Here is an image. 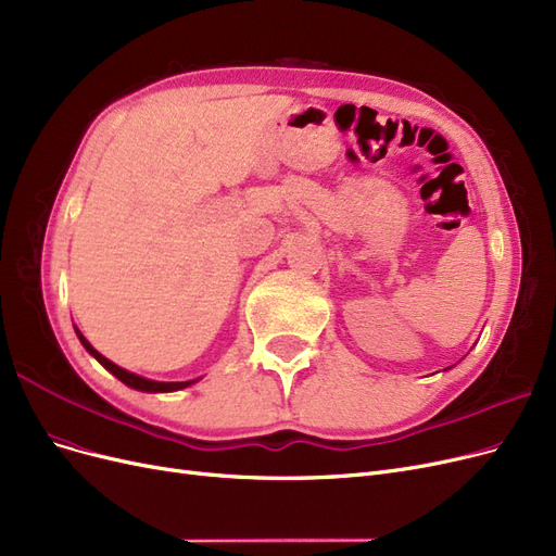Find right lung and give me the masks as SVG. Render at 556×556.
<instances>
[{
    "label": "right lung",
    "mask_w": 556,
    "mask_h": 556,
    "mask_svg": "<svg viewBox=\"0 0 556 556\" xmlns=\"http://www.w3.org/2000/svg\"><path fill=\"white\" fill-rule=\"evenodd\" d=\"M75 332H77V337H79V341H81V345L87 348L89 351V355H93L102 366L108 368L110 374H114L123 384H128V387H132V389H139V392H178V389H185V387H190L192 382H197V380H188V382H157V380H149V378H141V376H137V374H130V371H126V368H121V366H116L114 362H110L108 357H102L96 348L81 337V332L77 330L75 327Z\"/></svg>",
    "instance_id": "right-lung-1"
}]
</instances>
